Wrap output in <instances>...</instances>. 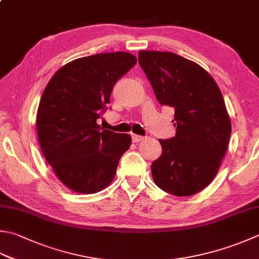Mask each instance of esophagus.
<instances>
[{
  "mask_svg": "<svg viewBox=\"0 0 259 259\" xmlns=\"http://www.w3.org/2000/svg\"><path fill=\"white\" fill-rule=\"evenodd\" d=\"M133 137V141L134 143H138V141H141V140H144V137L143 136H138V135H133L131 136Z\"/></svg>",
  "mask_w": 259,
  "mask_h": 259,
  "instance_id": "34e87169",
  "label": "esophagus"
}]
</instances>
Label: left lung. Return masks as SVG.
<instances>
[{
  "label": "left lung",
  "mask_w": 259,
  "mask_h": 259,
  "mask_svg": "<svg viewBox=\"0 0 259 259\" xmlns=\"http://www.w3.org/2000/svg\"><path fill=\"white\" fill-rule=\"evenodd\" d=\"M138 62L158 102L175 111L176 135L159 139L154 182L176 196L196 194L217 175L229 144L231 123L221 91L200 65L174 53L143 50Z\"/></svg>",
  "instance_id": "1"
}]
</instances>
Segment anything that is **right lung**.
I'll return each instance as SVG.
<instances>
[{"instance_id": "right-lung-1", "label": "right lung", "mask_w": 259, "mask_h": 259, "mask_svg": "<svg viewBox=\"0 0 259 259\" xmlns=\"http://www.w3.org/2000/svg\"><path fill=\"white\" fill-rule=\"evenodd\" d=\"M137 63L124 52L96 54L75 59L49 80L37 112L40 147L64 185L93 194L115 175L131 137L105 130L96 120L108 109L116 80Z\"/></svg>"}]
</instances>
